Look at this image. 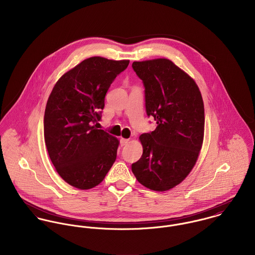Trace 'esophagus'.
<instances>
[{"label":"esophagus","instance_id":"obj_1","mask_svg":"<svg viewBox=\"0 0 255 255\" xmlns=\"http://www.w3.org/2000/svg\"><path fill=\"white\" fill-rule=\"evenodd\" d=\"M128 141H129V139H128V138H121L120 143H121V146H124L126 145V144H128Z\"/></svg>","mask_w":255,"mask_h":255}]
</instances>
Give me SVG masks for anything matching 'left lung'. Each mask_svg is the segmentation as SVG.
<instances>
[{
	"label": "left lung",
	"mask_w": 255,
	"mask_h": 255,
	"mask_svg": "<svg viewBox=\"0 0 255 255\" xmlns=\"http://www.w3.org/2000/svg\"><path fill=\"white\" fill-rule=\"evenodd\" d=\"M142 80L146 114L153 117L155 130L143 133L141 158L131 171L142 185L166 191L187 177L204 136V105L195 81L168 59L133 62Z\"/></svg>",
	"instance_id": "left-lung-1"
}]
</instances>
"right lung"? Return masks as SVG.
<instances>
[{"instance_id":"add662e5","label":"right lung","mask_w":255,"mask_h":255,"mask_svg":"<svg viewBox=\"0 0 255 255\" xmlns=\"http://www.w3.org/2000/svg\"><path fill=\"white\" fill-rule=\"evenodd\" d=\"M128 60L91 57L67 72L55 84L44 115V138L61 178L79 189L104 180L117 158L119 140L96 125L105 96Z\"/></svg>"}]
</instances>
